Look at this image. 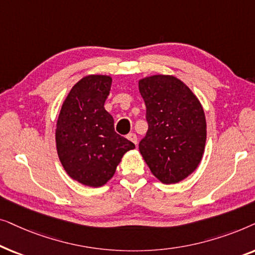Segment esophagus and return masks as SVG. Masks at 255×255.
Returning <instances> with one entry per match:
<instances>
[{"mask_svg":"<svg viewBox=\"0 0 255 255\" xmlns=\"http://www.w3.org/2000/svg\"><path fill=\"white\" fill-rule=\"evenodd\" d=\"M128 140H130V141L133 142L134 145H137L138 138H137V135H135V133H128Z\"/></svg>","mask_w":255,"mask_h":255,"instance_id":"esophagus-1","label":"esophagus"}]
</instances>
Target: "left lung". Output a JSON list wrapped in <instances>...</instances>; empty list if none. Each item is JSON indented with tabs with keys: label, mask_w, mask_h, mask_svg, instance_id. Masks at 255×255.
Segmentation results:
<instances>
[{
	"label": "left lung",
	"mask_w": 255,
	"mask_h": 255,
	"mask_svg": "<svg viewBox=\"0 0 255 255\" xmlns=\"http://www.w3.org/2000/svg\"><path fill=\"white\" fill-rule=\"evenodd\" d=\"M148 131L139 152L160 182L177 183L195 172L207 141L203 107L186 83L155 74L138 81Z\"/></svg>",
	"instance_id": "1"
}]
</instances>
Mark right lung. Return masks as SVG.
Listing matches in <instances>:
<instances>
[{
	"mask_svg": "<svg viewBox=\"0 0 255 255\" xmlns=\"http://www.w3.org/2000/svg\"><path fill=\"white\" fill-rule=\"evenodd\" d=\"M113 79L87 75L73 86L57 121L55 145L66 173L83 186L99 188L114 176L118 163L134 144L115 132L104 109Z\"/></svg>",
	"mask_w": 255,
	"mask_h": 255,
	"instance_id": "right-lung-1",
	"label": "right lung"
}]
</instances>
